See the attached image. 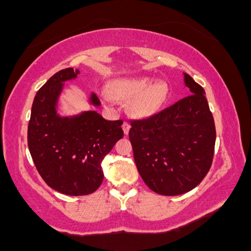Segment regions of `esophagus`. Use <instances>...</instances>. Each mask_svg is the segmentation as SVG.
I'll list each match as a JSON object with an SVG mask.
<instances>
[{
    "label": "esophagus",
    "mask_w": 251,
    "mask_h": 251,
    "mask_svg": "<svg viewBox=\"0 0 251 251\" xmlns=\"http://www.w3.org/2000/svg\"><path fill=\"white\" fill-rule=\"evenodd\" d=\"M129 127H131V126H129V124H128L127 122H124V124H123V129H124V133H125L126 135L128 134Z\"/></svg>",
    "instance_id": "obj_1"
}]
</instances>
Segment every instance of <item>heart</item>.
Listing matches in <instances>:
<instances>
[{
  "instance_id": "1",
  "label": "heart",
  "mask_w": 251,
  "mask_h": 251,
  "mask_svg": "<svg viewBox=\"0 0 251 251\" xmlns=\"http://www.w3.org/2000/svg\"><path fill=\"white\" fill-rule=\"evenodd\" d=\"M109 93H103V101L113 102V98L130 100L129 109L140 119L152 117L163 107L169 97V86L164 81H154L150 76L120 77L109 85Z\"/></svg>"
}]
</instances>
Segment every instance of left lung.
<instances>
[{
  "label": "left lung",
  "mask_w": 251,
  "mask_h": 251,
  "mask_svg": "<svg viewBox=\"0 0 251 251\" xmlns=\"http://www.w3.org/2000/svg\"><path fill=\"white\" fill-rule=\"evenodd\" d=\"M184 83L191 96L148 119L133 120L128 132L140 177L163 196L195 189L214 158L216 128L205 92L186 73Z\"/></svg>",
  "instance_id": "1"
}]
</instances>
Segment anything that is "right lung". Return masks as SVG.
Instances as JSON below:
<instances>
[{
  "mask_svg": "<svg viewBox=\"0 0 251 251\" xmlns=\"http://www.w3.org/2000/svg\"><path fill=\"white\" fill-rule=\"evenodd\" d=\"M79 71H59L37 91L28 124V148L42 179L55 191L70 196L94 192L101 185V162L124 137L123 120H109L97 111L72 117L57 114V101L66 81ZM89 103L100 106L94 93Z\"/></svg>",
  "mask_w": 251,
  "mask_h": 251,
  "instance_id": "1",
  "label": "right lung"
}]
</instances>
